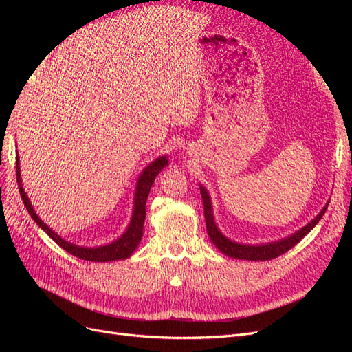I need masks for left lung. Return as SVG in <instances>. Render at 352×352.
Listing matches in <instances>:
<instances>
[{
	"mask_svg": "<svg viewBox=\"0 0 352 352\" xmlns=\"http://www.w3.org/2000/svg\"><path fill=\"white\" fill-rule=\"evenodd\" d=\"M201 190V197L202 202H204V216H206V225H207V233L211 239V242L216 245V248L221 251L223 254H226L228 257L232 258H238V260H248V261H265V260H272L279 257V255L285 254L286 251H289L292 247L300 242L308 232H310L326 212L327 204L322 208V211L311 220L308 221L304 228L300 230H296L292 235L282 238L279 241H272L267 243H258V245H252V243H241L229 239L226 235H223L221 230L217 228L216 220H214V212H212V204H211V198L208 190L206 186L199 185Z\"/></svg>",
	"mask_w": 352,
	"mask_h": 352,
	"instance_id": "obj_1",
	"label": "left lung"
}]
</instances>
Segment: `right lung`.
Segmentation results:
<instances>
[{
  "label": "right lung",
  "mask_w": 352,
  "mask_h": 352,
  "mask_svg": "<svg viewBox=\"0 0 352 352\" xmlns=\"http://www.w3.org/2000/svg\"><path fill=\"white\" fill-rule=\"evenodd\" d=\"M16 172H17V184H19V192L22 195L23 204L26 210L29 211L30 217L35 220L36 225L44 230L47 235L56 241L63 250H66L67 252L73 254L74 257L87 260V261H98V263H105V261H116V260H126L129 258L132 252L138 248L140 245L142 235H144V221H145V204H146V198L148 194H150L151 186L154 184V180L157 175L162 172V170L168 166V160L166 155H162L155 158L154 162L148 164L142 173L140 175L136 180V188H135V195H133V211H132V217L129 221V226L126 228V230L122 233V235L109 242L105 245H100V247H82V245L72 243L66 241L65 238H61L57 232L52 230L48 225H45L44 221L41 220V217L36 214V211L32 206V202L29 197L26 195L23 184H22V173H20V163H19V155H17V162H16Z\"/></svg>",
  "instance_id": "1"
}]
</instances>
